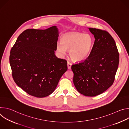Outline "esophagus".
<instances>
[{"mask_svg":"<svg viewBox=\"0 0 129 129\" xmlns=\"http://www.w3.org/2000/svg\"><path fill=\"white\" fill-rule=\"evenodd\" d=\"M71 65H72V64H71V63H70L69 62H67V67H68V69H71Z\"/></svg>","mask_w":129,"mask_h":129,"instance_id":"esophagus-1","label":"esophagus"}]
</instances>
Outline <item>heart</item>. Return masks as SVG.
<instances>
[{"instance_id": "b5f03b06", "label": "heart", "mask_w": 129, "mask_h": 129, "mask_svg": "<svg viewBox=\"0 0 129 129\" xmlns=\"http://www.w3.org/2000/svg\"><path fill=\"white\" fill-rule=\"evenodd\" d=\"M94 41L92 37L89 34L79 32L67 33L61 38V42L57 44V50L62 54L69 50L71 59L75 62H82L89 56Z\"/></svg>"}]
</instances>
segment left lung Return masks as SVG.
Wrapping results in <instances>:
<instances>
[{"label": "left lung", "mask_w": 129, "mask_h": 129, "mask_svg": "<svg viewBox=\"0 0 129 129\" xmlns=\"http://www.w3.org/2000/svg\"><path fill=\"white\" fill-rule=\"evenodd\" d=\"M95 41L88 57L71 66L77 90L87 96L99 95L114 81L119 64V53L112 37L108 31L89 28Z\"/></svg>", "instance_id": "left-lung-1"}]
</instances>
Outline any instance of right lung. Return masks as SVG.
<instances>
[{"label":"right lung","mask_w":129,"mask_h":129,"mask_svg":"<svg viewBox=\"0 0 129 129\" xmlns=\"http://www.w3.org/2000/svg\"><path fill=\"white\" fill-rule=\"evenodd\" d=\"M58 37L56 26L46 29H27L11 48L10 63L13 79L31 96L40 98L51 94L67 70L66 60L54 54Z\"/></svg>","instance_id":"obj_1"}]
</instances>
